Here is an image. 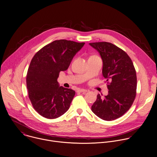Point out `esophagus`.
<instances>
[{
	"label": "esophagus",
	"mask_w": 157,
	"mask_h": 157,
	"mask_svg": "<svg viewBox=\"0 0 157 157\" xmlns=\"http://www.w3.org/2000/svg\"><path fill=\"white\" fill-rule=\"evenodd\" d=\"M78 92H79V93H86L87 90H85V89H79V90H78Z\"/></svg>",
	"instance_id": "esophagus-1"
}]
</instances>
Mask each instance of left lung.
I'll list each match as a JSON object with an SVG mask.
<instances>
[{"label":"left lung","mask_w":157,"mask_h":157,"mask_svg":"<svg viewBox=\"0 0 157 157\" xmlns=\"http://www.w3.org/2000/svg\"><path fill=\"white\" fill-rule=\"evenodd\" d=\"M90 45L100 53L103 61L102 74L108 83V95L102 98L98 94L91 110L103 120L113 121L124 115L134 102L137 86L136 71L127 53L112 43L98 42Z\"/></svg>","instance_id":"1"}]
</instances>
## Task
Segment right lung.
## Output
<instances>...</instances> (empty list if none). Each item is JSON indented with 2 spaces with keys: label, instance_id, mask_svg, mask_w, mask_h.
Returning <instances> with one entry per match:
<instances>
[{
  "label": "right lung",
  "instance_id": "1",
  "mask_svg": "<svg viewBox=\"0 0 157 157\" xmlns=\"http://www.w3.org/2000/svg\"><path fill=\"white\" fill-rule=\"evenodd\" d=\"M85 43L56 40L34 55L28 69L26 83L29 98L34 109L42 116L55 119L69 108L75 92L59 86L57 78L67 69Z\"/></svg>",
  "mask_w": 157,
  "mask_h": 157
}]
</instances>
